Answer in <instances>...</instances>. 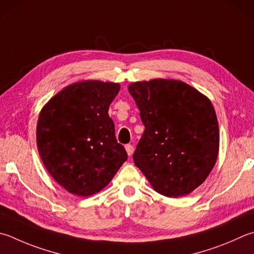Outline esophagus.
Returning <instances> with one entry per match:
<instances>
[{
	"label": "esophagus",
	"mask_w": 254,
	"mask_h": 254,
	"mask_svg": "<svg viewBox=\"0 0 254 254\" xmlns=\"http://www.w3.org/2000/svg\"><path fill=\"white\" fill-rule=\"evenodd\" d=\"M125 148H126V151H127L128 156H131L132 152H133V146L130 145V143H128V145L125 146Z\"/></svg>",
	"instance_id": "esophagus-1"
}]
</instances>
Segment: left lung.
<instances>
[{
  "label": "left lung",
  "instance_id": "1",
  "mask_svg": "<svg viewBox=\"0 0 254 254\" xmlns=\"http://www.w3.org/2000/svg\"><path fill=\"white\" fill-rule=\"evenodd\" d=\"M145 126L132 155L158 193L176 198L207 178L219 151V127L210 100L179 80L129 86Z\"/></svg>",
  "mask_w": 254,
  "mask_h": 254
}]
</instances>
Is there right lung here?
<instances>
[{
    "label": "right lung",
    "mask_w": 254,
    "mask_h": 254,
    "mask_svg": "<svg viewBox=\"0 0 254 254\" xmlns=\"http://www.w3.org/2000/svg\"><path fill=\"white\" fill-rule=\"evenodd\" d=\"M119 88L99 80L73 84L42 109L38 152L51 176L70 193L88 197L98 192L127 160L108 115Z\"/></svg>",
    "instance_id": "add662e5"
}]
</instances>
